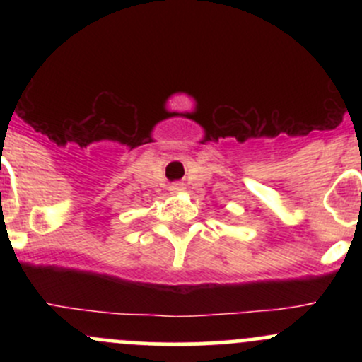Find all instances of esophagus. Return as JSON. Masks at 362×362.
<instances>
[{
  "mask_svg": "<svg viewBox=\"0 0 362 362\" xmlns=\"http://www.w3.org/2000/svg\"><path fill=\"white\" fill-rule=\"evenodd\" d=\"M184 189H185V187H184V184H180V182H177V184H172V187H170V190H172L173 194L182 192Z\"/></svg>",
  "mask_w": 362,
  "mask_h": 362,
  "instance_id": "1",
  "label": "esophagus"
}]
</instances>
